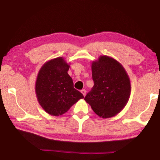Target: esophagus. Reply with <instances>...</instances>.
<instances>
[{"mask_svg": "<svg viewBox=\"0 0 160 160\" xmlns=\"http://www.w3.org/2000/svg\"><path fill=\"white\" fill-rule=\"evenodd\" d=\"M81 93L83 94V96L85 97L86 95V90H81Z\"/></svg>", "mask_w": 160, "mask_h": 160, "instance_id": "obj_1", "label": "esophagus"}]
</instances>
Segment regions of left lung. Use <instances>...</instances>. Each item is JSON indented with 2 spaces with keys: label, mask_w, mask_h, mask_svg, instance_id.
Instances as JSON below:
<instances>
[{
  "label": "left lung",
  "mask_w": 160,
  "mask_h": 160,
  "mask_svg": "<svg viewBox=\"0 0 160 160\" xmlns=\"http://www.w3.org/2000/svg\"><path fill=\"white\" fill-rule=\"evenodd\" d=\"M92 72L94 86L85 102L99 117H113L128 102L131 87L128 73L118 61L107 56L92 61Z\"/></svg>",
  "instance_id": "1"
}]
</instances>
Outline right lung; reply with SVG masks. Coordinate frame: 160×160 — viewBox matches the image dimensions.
<instances>
[{"label":"right lung","mask_w":160,"mask_h":160,"mask_svg":"<svg viewBox=\"0 0 160 160\" xmlns=\"http://www.w3.org/2000/svg\"><path fill=\"white\" fill-rule=\"evenodd\" d=\"M70 65L58 57L43 65L38 72L35 92L40 106L51 116L63 114L84 96L73 88L68 73Z\"/></svg>","instance_id":"right-lung-1"}]
</instances>
